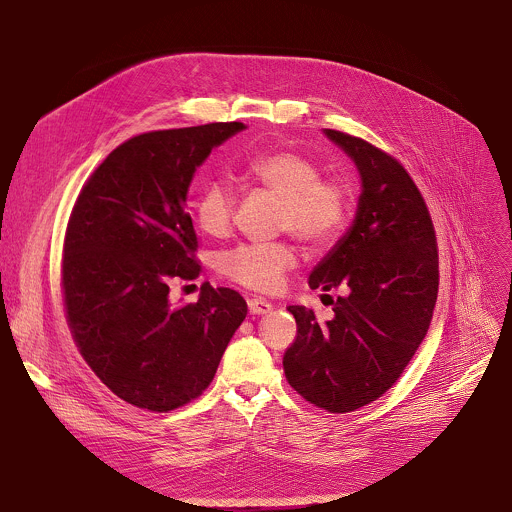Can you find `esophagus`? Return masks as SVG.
<instances>
[{
  "label": "esophagus",
  "mask_w": 512,
  "mask_h": 512,
  "mask_svg": "<svg viewBox=\"0 0 512 512\" xmlns=\"http://www.w3.org/2000/svg\"><path fill=\"white\" fill-rule=\"evenodd\" d=\"M247 306H249V312H251L253 316L269 314V312L273 310V306H271L267 300H261V298H253V300H249V302H247Z\"/></svg>",
  "instance_id": "34e87169"
}]
</instances>
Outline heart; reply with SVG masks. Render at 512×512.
<instances>
[{
    "label": "heart",
    "mask_w": 512,
    "mask_h": 512,
    "mask_svg": "<svg viewBox=\"0 0 512 512\" xmlns=\"http://www.w3.org/2000/svg\"><path fill=\"white\" fill-rule=\"evenodd\" d=\"M243 176L279 198L277 227L291 231L312 249L332 245L346 227V192L336 182L320 180L318 166L296 152L275 150L253 156L245 162ZM233 210L235 192L223 180L206 182L194 202L196 221L210 237L229 233ZM294 263L296 251L287 243H241L221 255L218 269L249 289L273 291Z\"/></svg>",
    "instance_id": "heart-1"
}]
</instances>
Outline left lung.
Returning a JSON list of instances; mask_svg holds the SVG:
<instances>
[{
	"mask_svg": "<svg viewBox=\"0 0 512 512\" xmlns=\"http://www.w3.org/2000/svg\"><path fill=\"white\" fill-rule=\"evenodd\" d=\"M324 135L360 176L356 214L344 237L310 273L330 291L334 318L320 324L304 306H287L298 324L285 350L287 383L306 401L348 413L387 393L423 342L437 300V245L431 216L405 168L369 141L342 131Z\"/></svg>",
	"mask_w": 512,
	"mask_h": 512,
	"instance_id": "8db88e82",
	"label": "left lung"
}]
</instances>
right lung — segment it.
Listing matches in <instances>:
<instances>
[{
	"label": "right lung",
	"instance_id": "1",
	"mask_svg": "<svg viewBox=\"0 0 512 512\" xmlns=\"http://www.w3.org/2000/svg\"><path fill=\"white\" fill-rule=\"evenodd\" d=\"M245 125L141 133L113 150L72 208L62 257L66 320L93 373L123 401L172 411L202 395L247 316L229 287L204 283L172 306L170 283L200 265L186 212L196 168Z\"/></svg>",
	"mask_w": 512,
	"mask_h": 512
}]
</instances>
